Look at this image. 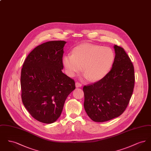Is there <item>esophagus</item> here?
Returning <instances> with one entry per match:
<instances>
[{
  "instance_id": "34e87169",
  "label": "esophagus",
  "mask_w": 151,
  "mask_h": 151,
  "mask_svg": "<svg viewBox=\"0 0 151 151\" xmlns=\"http://www.w3.org/2000/svg\"><path fill=\"white\" fill-rule=\"evenodd\" d=\"M75 86H76V88H79V87H81V86H82V84H80L79 82H76L75 83Z\"/></svg>"
}]
</instances>
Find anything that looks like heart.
Instances as JSON below:
<instances>
[{
  "instance_id": "obj_1",
  "label": "heart",
  "mask_w": 151,
  "mask_h": 151,
  "mask_svg": "<svg viewBox=\"0 0 151 151\" xmlns=\"http://www.w3.org/2000/svg\"><path fill=\"white\" fill-rule=\"evenodd\" d=\"M114 52L110 47L91 43L76 46L72 54L63 58L62 63L66 74L75 76L83 67L84 77L91 81L102 79L111 69L114 61Z\"/></svg>"
}]
</instances>
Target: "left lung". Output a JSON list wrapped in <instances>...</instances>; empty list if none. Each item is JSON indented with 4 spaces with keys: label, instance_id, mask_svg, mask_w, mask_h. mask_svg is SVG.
<instances>
[{
    "label": "left lung",
    "instance_id": "1",
    "mask_svg": "<svg viewBox=\"0 0 151 151\" xmlns=\"http://www.w3.org/2000/svg\"><path fill=\"white\" fill-rule=\"evenodd\" d=\"M111 70L100 80L83 87L84 107L94 122H104L122 114L132 96L134 68L124 49L114 45Z\"/></svg>",
    "mask_w": 151,
    "mask_h": 151
}]
</instances>
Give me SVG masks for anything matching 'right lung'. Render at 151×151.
<instances>
[{
	"label": "right lung",
	"instance_id": "1",
	"mask_svg": "<svg viewBox=\"0 0 151 151\" xmlns=\"http://www.w3.org/2000/svg\"><path fill=\"white\" fill-rule=\"evenodd\" d=\"M66 43L52 41L37 46L22 65V101L30 114L39 122H55L67 97L75 89L74 80L62 71Z\"/></svg>",
	"mask_w": 151,
	"mask_h": 151
}]
</instances>
